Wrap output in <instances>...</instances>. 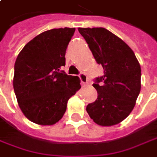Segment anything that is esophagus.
Returning <instances> with one entry per match:
<instances>
[{
    "label": "esophagus",
    "mask_w": 157,
    "mask_h": 157,
    "mask_svg": "<svg viewBox=\"0 0 157 157\" xmlns=\"http://www.w3.org/2000/svg\"><path fill=\"white\" fill-rule=\"evenodd\" d=\"M79 77L81 79V82H82V86H87L88 85V77H87V75L85 74L82 73L79 75Z\"/></svg>",
    "instance_id": "obj_1"
}]
</instances>
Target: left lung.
Segmentation results:
<instances>
[{"label":"left lung","instance_id":"obj_1","mask_svg":"<svg viewBox=\"0 0 157 157\" xmlns=\"http://www.w3.org/2000/svg\"><path fill=\"white\" fill-rule=\"evenodd\" d=\"M104 75L93 87L97 99L87 106L90 118L100 126L122 122L134 107L141 90V66L135 53L121 38L104 28H79Z\"/></svg>","mask_w":157,"mask_h":157}]
</instances>
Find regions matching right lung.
<instances>
[{"label": "right lung", "mask_w": 157, "mask_h": 157, "mask_svg": "<svg viewBox=\"0 0 157 157\" xmlns=\"http://www.w3.org/2000/svg\"><path fill=\"white\" fill-rule=\"evenodd\" d=\"M75 31V28L45 31L28 42L16 58L14 94L24 116L36 124L59 122L68 99L81 89L78 76L61 70Z\"/></svg>", "instance_id": "obj_1"}]
</instances>
